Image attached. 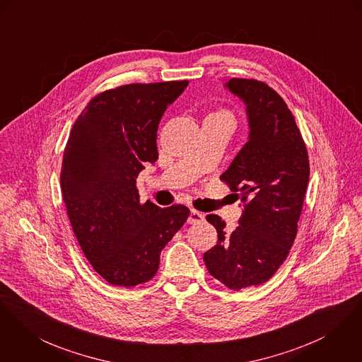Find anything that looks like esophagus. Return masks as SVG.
Returning a JSON list of instances; mask_svg holds the SVG:
<instances>
[{
  "instance_id": "obj_1",
  "label": "esophagus",
  "mask_w": 362,
  "mask_h": 362,
  "mask_svg": "<svg viewBox=\"0 0 362 362\" xmlns=\"http://www.w3.org/2000/svg\"><path fill=\"white\" fill-rule=\"evenodd\" d=\"M204 219H205V216H204L201 212H198V211H195V209H192V211H190V215H189V218H187V223H189V224H197V223L202 222Z\"/></svg>"
}]
</instances>
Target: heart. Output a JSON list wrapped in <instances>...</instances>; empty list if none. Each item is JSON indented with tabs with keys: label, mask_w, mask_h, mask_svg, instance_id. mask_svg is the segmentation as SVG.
I'll use <instances>...</instances> for the list:
<instances>
[{
	"label": "heart",
	"mask_w": 362,
	"mask_h": 362,
	"mask_svg": "<svg viewBox=\"0 0 362 362\" xmlns=\"http://www.w3.org/2000/svg\"><path fill=\"white\" fill-rule=\"evenodd\" d=\"M223 114H226V112H214V114H209L208 117H212V115H223Z\"/></svg>",
	"instance_id": "1"
}]
</instances>
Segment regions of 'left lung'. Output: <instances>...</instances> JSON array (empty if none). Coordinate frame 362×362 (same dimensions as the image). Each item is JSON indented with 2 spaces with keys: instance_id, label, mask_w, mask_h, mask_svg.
Masks as SVG:
<instances>
[{
  "instance_id": "left-lung-1",
  "label": "left lung",
  "mask_w": 362,
  "mask_h": 362,
  "mask_svg": "<svg viewBox=\"0 0 362 362\" xmlns=\"http://www.w3.org/2000/svg\"><path fill=\"white\" fill-rule=\"evenodd\" d=\"M224 86L247 106L250 135L221 176L244 209L233 233L218 215L206 221L218 244L204 253L209 274L240 291L272 279L298 233L308 185V156L295 118L269 85L231 78Z\"/></svg>"
}]
</instances>
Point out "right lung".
Here are the masks:
<instances>
[{
  "label": "right lung",
  "instance_id": "1",
  "mask_svg": "<svg viewBox=\"0 0 362 362\" xmlns=\"http://www.w3.org/2000/svg\"><path fill=\"white\" fill-rule=\"evenodd\" d=\"M189 81L129 83L95 96L67 140L60 186L85 257L112 285L153 279L161 250L187 221L185 205L140 204L136 177L158 160L157 131Z\"/></svg>",
  "mask_w": 362,
  "mask_h": 362
}]
</instances>
